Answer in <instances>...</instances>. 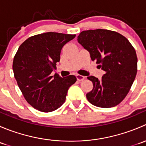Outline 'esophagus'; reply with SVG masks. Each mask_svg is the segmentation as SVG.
I'll use <instances>...</instances> for the list:
<instances>
[{"instance_id":"1","label":"esophagus","mask_w":146,"mask_h":146,"mask_svg":"<svg viewBox=\"0 0 146 146\" xmlns=\"http://www.w3.org/2000/svg\"><path fill=\"white\" fill-rule=\"evenodd\" d=\"M76 78H77V80L78 81H82L85 78V76H80V75H76Z\"/></svg>"}]
</instances>
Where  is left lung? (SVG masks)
I'll return each mask as SVG.
<instances>
[{
    "label": "left lung",
    "instance_id": "8db88e82",
    "mask_svg": "<svg viewBox=\"0 0 146 146\" xmlns=\"http://www.w3.org/2000/svg\"><path fill=\"white\" fill-rule=\"evenodd\" d=\"M78 42L104 71L101 80L88 77L93 88L87 93V99L96 107H115L126 98L136 78L138 59L134 48L123 35L108 29L82 31Z\"/></svg>",
    "mask_w": 146,
    "mask_h": 146
}]
</instances>
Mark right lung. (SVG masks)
Masks as SVG:
<instances>
[{"mask_svg": "<svg viewBox=\"0 0 146 146\" xmlns=\"http://www.w3.org/2000/svg\"><path fill=\"white\" fill-rule=\"evenodd\" d=\"M75 36L46 32L28 38L18 48L13 63L15 78L26 100L36 110L50 112L59 108L68 88L77 80L73 75L51 76L63 46Z\"/></svg>", "mask_w": 146, "mask_h": 146, "instance_id": "right-lung-1", "label": "right lung"}]
</instances>
